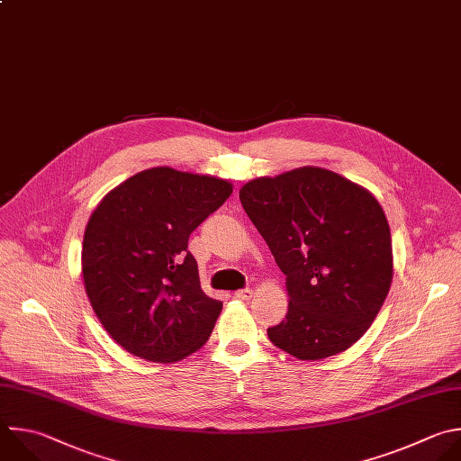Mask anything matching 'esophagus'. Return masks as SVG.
Listing matches in <instances>:
<instances>
[{"label":"esophagus","mask_w":461,"mask_h":461,"mask_svg":"<svg viewBox=\"0 0 461 461\" xmlns=\"http://www.w3.org/2000/svg\"><path fill=\"white\" fill-rule=\"evenodd\" d=\"M251 294H253V291L251 289H239V291H235V298H239V300H249L251 298Z\"/></svg>","instance_id":"obj_1"}]
</instances>
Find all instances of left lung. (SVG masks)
Listing matches in <instances>:
<instances>
[{
    "label": "left lung",
    "instance_id": "left-lung-1",
    "mask_svg": "<svg viewBox=\"0 0 461 461\" xmlns=\"http://www.w3.org/2000/svg\"><path fill=\"white\" fill-rule=\"evenodd\" d=\"M239 197L285 275L289 308L267 330L273 346L298 360L349 349L376 319L393 280L380 203L317 167L249 181Z\"/></svg>",
    "mask_w": 461,
    "mask_h": 461
}]
</instances>
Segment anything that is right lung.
Returning a JSON list of instances; mask_svg holds the SVG:
<instances>
[{
    "mask_svg": "<svg viewBox=\"0 0 461 461\" xmlns=\"http://www.w3.org/2000/svg\"><path fill=\"white\" fill-rule=\"evenodd\" d=\"M231 192L224 179L159 167L97 204L83 237V280L99 322L122 349L170 364L206 344L222 302L201 289L188 239Z\"/></svg>",
    "mask_w": 461,
    "mask_h": 461,
    "instance_id": "1",
    "label": "right lung"
}]
</instances>
